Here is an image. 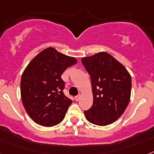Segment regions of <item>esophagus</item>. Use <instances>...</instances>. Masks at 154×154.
Listing matches in <instances>:
<instances>
[{"label":"esophagus","mask_w":154,"mask_h":154,"mask_svg":"<svg viewBox=\"0 0 154 154\" xmlns=\"http://www.w3.org/2000/svg\"><path fill=\"white\" fill-rule=\"evenodd\" d=\"M74 99L76 101H78V100H80V99H81V95H77V96H75Z\"/></svg>","instance_id":"obj_1"}]
</instances>
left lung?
Here are the masks:
<instances>
[{
  "label": "left lung",
  "instance_id": "1",
  "mask_svg": "<svg viewBox=\"0 0 154 154\" xmlns=\"http://www.w3.org/2000/svg\"><path fill=\"white\" fill-rule=\"evenodd\" d=\"M90 75L93 104L85 111L89 122L106 126L123 114L130 101L131 77L125 66L109 53L102 51L81 59Z\"/></svg>",
  "mask_w": 154,
  "mask_h": 154
}]
</instances>
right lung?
I'll list each match as a JSON object with an SVG mask.
<instances>
[{
    "mask_svg": "<svg viewBox=\"0 0 154 154\" xmlns=\"http://www.w3.org/2000/svg\"><path fill=\"white\" fill-rule=\"evenodd\" d=\"M77 59L48 48L36 55L23 71L20 91L23 106L35 123L52 127L65 117L72 100L63 90L61 75Z\"/></svg>",
    "mask_w": 154,
    "mask_h": 154,
    "instance_id": "obj_1",
    "label": "right lung"
}]
</instances>
